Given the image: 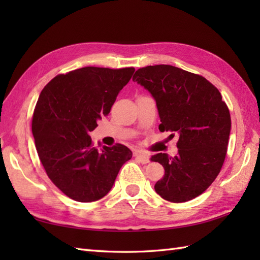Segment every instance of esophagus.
<instances>
[{"instance_id": "34e87169", "label": "esophagus", "mask_w": 260, "mask_h": 260, "mask_svg": "<svg viewBox=\"0 0 260 260\" xmlns=\"http://www.w3.org/2000/svg\"><path fill=\"white\" fill-rule=\"evenodd\" d=\"M135 157L137 161L141 162L142 164H147L148 162H150V157H148L147 154H144V153L137 152V153H135Z\"/></svg>"}]
</instances>
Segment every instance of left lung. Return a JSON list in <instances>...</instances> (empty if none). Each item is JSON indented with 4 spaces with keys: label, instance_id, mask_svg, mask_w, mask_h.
Wrapping results in <instances>:
<instances>
[{
    "label": "left lung",
    "instance_id": "8db88e82",
    "mask_svg": "<svg viewBox=\"0 0 260 260\" xmlns=\"http://www.w3.org/2000/svg\"><path fill=\"white\" fill-rule=\"evenodd\" d=\"M133 80L156 102L159 131L179 136L174 157L167 153L151 157L165 170L154 189L171 202L192 200L211 185L222 168L231 129L227 105L204 77L170 64L141 68Z\"/></svg>",
    "mask_w": 260,
    "mask_h": 260
}]
</instances>
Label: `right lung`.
Instances as JSON below:
<instances>
[{
	"mask_svg": "<svg viewBox=\"0 0 260 260\" xmlns=\"http://www.w3.org/2000/svg\"><path fill=\"white\" fill-rule=\"evenodd\" d=\"M134 71L76 69L54 77L39 96L32 118L39 158L52 183L75 201L104 198L120 168L133 155L121 144L98 150L89 133L102 116L109 114Z\"/></svg>",
	"mask_w": 260,
	"mask_h": 260,
	"instance_id": "right-lung-1",
	"label": "right lung"
}]
</instances>
